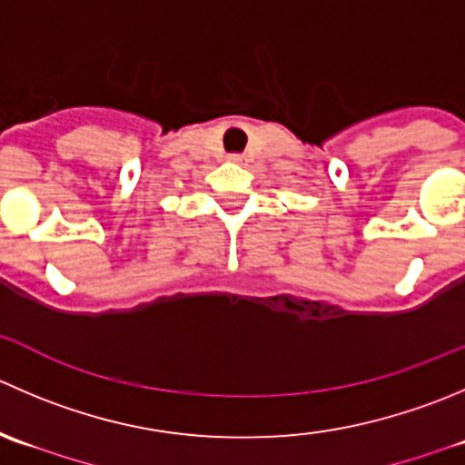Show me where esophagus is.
<instances>
[{"label":"esophagus","mask_w":465,"mask_h":465,"mask_svg":"<svg viewBox=\"0 0 465 465\" xmlns=\"http://www.w3.org/2000/svg\"><path fill=\"white\" fill-rule=\"evenodd\" d=\"M229 161H233V163H242V161H245V156H242V154H229Z\"/></svg>","instance_id":"1"}]
</instances>
